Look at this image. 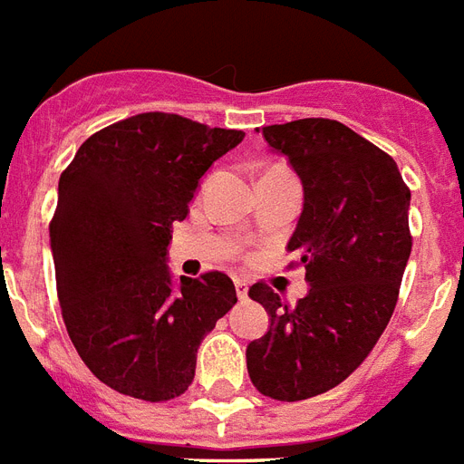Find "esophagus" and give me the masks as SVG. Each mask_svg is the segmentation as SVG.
<instances>
[{"instance_id": "1", "label": "esophagus", "mask_w": 464, "mask_h": 464, "mask_svg": "<svg viewBox=\"0 0 464 464\" xmlns=\"http://www.w3.org/2000/svg\"><path fill=\"white\" fill-rule=\"evenodd\" d=\"M235 287L239 299H246V296H249V283H246L244 277H235Z\"/></svg>"}]
</instances>
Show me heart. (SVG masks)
<instances>
[{"instance_id":"obj_1","label":"heart","mask_w":464,"mask_h":464,"mask_svg":"<svg viewBox=\"0 0 464 464\" xmlns=\"http://www.w3.org/2000/svg\"><path fill=\"white\" fill-rule=\"evenodd\" d=\"M273 169H283V168H270V169H266V172H273Z\"/></svg>"}]
</instances>
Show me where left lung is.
I'll return each instance as SVG.
<instances>
[{
    "mask_svg": "<svg viewBox=\"0 0 464 464\" xmlns=\"http://www.w3.org/2000/svg\"><path fill=\"white\" fill-rule=\"evenodd\" d=\"M263 139L302 179L287 249L311 290L290 306L266 283L251 285L270 328L246 347V369L256 391L296 402L343 383L391 321L412 251L410 188L391 155L335 120L273 124Z\"/></svg>",
    "mask_w": 464,
    "mask_h": 464,
    "instance_id": "1",
    "label": "left lung"
}]
</instances>
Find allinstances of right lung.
Here are the masks:
<instances>
[{
  "label": "right lung",
  "instance_id": "add662e5",
  "mask_svg": "<svg viewBox=\"0 0 464 464\" xmlns=\"http://www.w3.org/2000/svg\"><path fill=\"white\" fill-rule=\"evenodd\" d=\"M242 139L143 112L92 133L59 177L50 244L62 318L92 376L121 395L179 398L203 337L237 304L220 270L172 287L165 258L201 177Z\"/></svg>",
  "mask_w": 464,
  "mask_h": 464
}]
</instances>
